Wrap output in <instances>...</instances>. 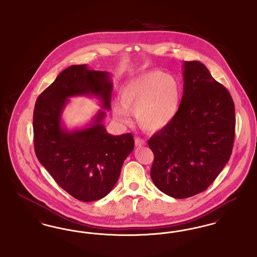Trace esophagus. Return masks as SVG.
Returning a JSON list of instances; mask_svg holds the SVG:
<instances>
[{
    "mask_svg": "<svg viewBox=\"0 0 257 257\" xmlns=\"http://www.w3.org/2000/svg\"><path fill=\"white\" fill-rule=\"evenodd\" d=\"M146 145V142L140 138H136L135 139V146L136 147H141Z\"/></svg>",
    "mask_w": 257,
    "mask_h": 257,
    "instance_id": "obj_1",
    "label": "esophagus"
}]
</instances>
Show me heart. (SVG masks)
Returning <instances> with one entry per match:
<instances>
[{"label":"heart","mask_w":257,"mask_h":257,"mask_svg":"<svg viewBox=\"0 0 257 257\" xmlns=\"http://www.w3.org/2000/svg\"><path fill=\"white\" fill-rule=\"evenodd\" d=\"M181 85L176 77L159 70L140 74L123 84L119 102L112 106L117 122H129L134 112L137 123L149 132H158L175 118L181 102Z\"/></svg>","instance_id":"b5f03b06"}]
</instances>
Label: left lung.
<instances>
[{
    "mask_svg": "<svg viewBox=\"0 0 257 257\" xmlns=\"http://www.w3.org/2000/svg\"><path fill=\"white\" fill-rule=\"evenodd\" d=\"M183 96L175 118L148 140L150 175L161 192L187 198L205 191L230 158L235 109L228 90L200 61H184Z\"/></svg>",
    "mask_w": 257,
    "mask_h": 257,
    "instance_id": "left-lung-1",
    "label": "left lung"
}]
</instances>
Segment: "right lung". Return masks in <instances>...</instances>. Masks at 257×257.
I'll list each match as a JSON object with an SVG mask.
<instances>
[{"label": "right lung", "mask_w": 257, "mask_h": 257, "mask_svg": "<svg viewBox=\"0 0 257 257\" xmlns=\"http://www.w3.org/2000/svg\"><path fill=\"white\" fill-rule=\"evenodd\" d=\"M111 74L71 65L37 98L34 111L35 150L40 164L69 195L84 202L107 196L123 162L134 149L133 136L110 135L103 120L110 110ZM94 96L102 109L84 128L70 131L62 120L69 98Z\"/></svg>", "instance_id": "obj_1"}]
</instances>
